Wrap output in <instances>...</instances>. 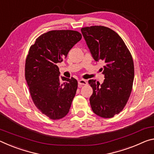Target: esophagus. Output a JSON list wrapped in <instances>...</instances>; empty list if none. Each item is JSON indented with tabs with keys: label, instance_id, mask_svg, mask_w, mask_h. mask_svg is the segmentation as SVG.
<instances>
[{
	"label": "esophagus",
	"instance_id": "34e87169",
	"mask_svg": "<svg viewBox=\"0 0 154 154\" xmlns=\"http://www.w3.org/2000/svg\"><path fill=\"white\" fill-rule=\"evenodd\" d=\"M87 84V82L85 80L81 79L79 80V85L80 87H82L83 85H86Z\"/></svg>",
	"mask_w": 154,
	"mask_h": 154
}]
</instances>
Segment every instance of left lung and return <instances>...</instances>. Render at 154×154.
<instances>
[{
  "instance_id": "1",
  "label": "left lung",
  "mask_w": 154,
  "mask_h": 154,
  "mask_svg": "<svg viewBox=\"0 0 154 154\" xmlns=\"http://www.w3.org/2000/svg\"><path fill=\"white\" fill-rule=\"evenodd\" d=\"M81 32L94 59L105 63L101 68L105 78L102 84L89 80L93 88L91 106L100 117L111 118L123 110L132 91L134 77L132 55L119 35L109 28L85 27Z\"/></svg>"
}]
</instances>
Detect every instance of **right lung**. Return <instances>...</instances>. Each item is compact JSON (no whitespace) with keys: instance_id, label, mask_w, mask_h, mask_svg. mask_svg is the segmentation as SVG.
Returning <instances> with one entry per match:
<instances>
[{"instance_id":"obj_1","label":"right lung","mask_w":154,"mask_h":154,"mask_svg":"<svg viewBox=\"0 0 154 154\" xmlns=\"http://www.w3.org/2000/svg\"><path fill=\"white\" fill-rule=\"evenodd\" d=\"M81 38L78 31H50L39 36L30 48L25 79L35 105L51 119H61L67 114L76 93L77 80L59 77L57 63L67 57ZM60 79L64 82L60 83Z\"/></svg>"}]
</instances>
